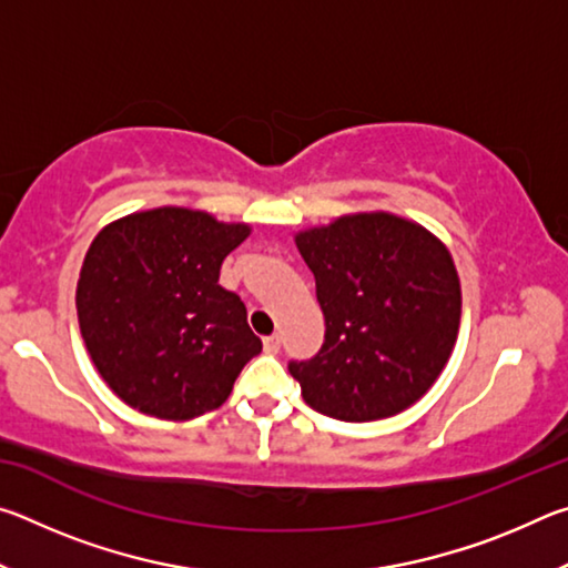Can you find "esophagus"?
I'll use <instances>...</instances> for the list:
<instances>
[{
    "label": "esophagus",
    "mask_w": 568,
    "mask_h": 568,
    "mask_svg": "<svg viewBox=\"0 0 568 568\" xmlns=\"http://www.w3.org/2000/svg\"><path fill=\"white\" fill-rule=\"evenodd\" d=\"M263 345H265V351L267 353H277V351H281V335H267V338L263 341Z\"/></svg>",
    "instance_id": "1"
}]
</instances>
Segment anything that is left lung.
<instances>
[{
    "mask_svg": "<svg viewBox=\"0 0 568 568\" xmlns=\"http://www.w3.org/2000/svg\"><path fill=\"white\" fill-rule=\"evenodd\" d=\"M295 245L325 318L321 351L287 363L307 406L365 423L426 396L458 338L460 283L448 247L390 213L343 215L297 233Z\"/></svg>",
    "mask_w": 568,
    "mask_h": 568,
    "instance_id": "8db88e82",
    "label": "left lung"
}]
</instances>
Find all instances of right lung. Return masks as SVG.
<instances>
[{
  "label": "right lung",
  "instance_id": "1",
  "mask_svg": "<svg viewBox=\"0 0 568 568\" xmlns=\"http://www.w3.org/2000/svg\"><path fill=\"white\" fill-rule=\"evenodd\" d=\"M250 235L203 210L155 207L102 227L77 281V318L104 383L148 416L190 420L227 400L263 351L220 265Z\"/></svg>",
  "mask_w": 568,
  "mask_h": 568
}]
</instances>
